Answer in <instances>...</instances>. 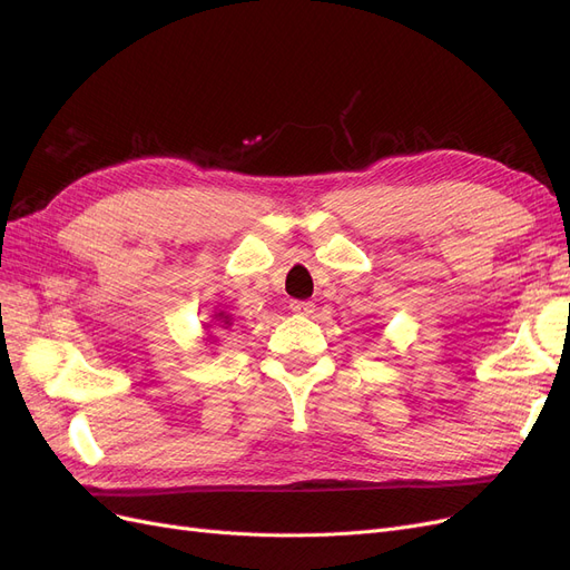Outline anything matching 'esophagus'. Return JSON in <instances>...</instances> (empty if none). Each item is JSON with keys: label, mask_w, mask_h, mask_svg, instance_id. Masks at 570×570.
Returning <instances> with one entry per match:
<instances>
[{"label": "esophagus", "mask_w": 570, "mask_h": 570, "mask_svg": "<svg viewBox=\"0 0 570 570\" xmlns=\"http://www.w3.org/2000/svg\"><path fill=\"white\" fill-rule=\"evenodd\" d=\"M288 307L293 314H301V316H309L314 312V305L309 301H291Z\"/></svg>", "instance_id": "obj_1"}]
</instances>
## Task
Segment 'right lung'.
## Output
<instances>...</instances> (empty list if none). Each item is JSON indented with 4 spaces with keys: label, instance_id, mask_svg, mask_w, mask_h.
Segmentation results:
<instances>
[{
    "label": "right lung",
    "instance_id": "1",
    "mask_svg": "<svg viewBox=\"0 0 570 570\" xmlns=\"http://www.w3.org/2000/svg\"><path fill=\"white\" fill-rule=\"evenodd\" d=\"M224 318H226V316H224Z\"/></svg>",
    "mask_w": 570,
    "mask_h": 570
}]
</instances>
